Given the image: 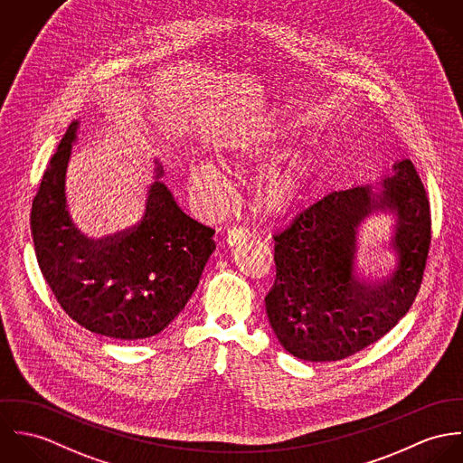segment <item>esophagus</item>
<instances>
[{
  "instance_id": "1",
  "label": "esophagus",
  "mask_w": 463,
  "mask_h": 463,
  "mask_svg": "<svg viewBox=\"0 0 463 463\" xmlns=\"http://www.w3.org/2000/svg\"><path fill=\"white\" fill-rule=\"evenodd\" d=\"M252 240V232L247 227H231L225 234V243L229 247H238V245H245Z\"/></svg>"
}]
</instances>
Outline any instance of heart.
I'll list each match as a JSON object with an SVG mask.
<instances>
[{"label":"heart","mask_w":463,"mask_h":463,"mask_svg":"<svg viewBox=\"0 0 463 463\" xmlns=\"http://www.w3.org/2000/svg\"><path fill=\"white\" fill-rule=\"evenodd\" d=\"M300 131L295 126H266L259 129H241L218 142L216 153L231 163H259L273 159L289 149ZM321 168V155L316 146H304L289 151L284 159L269 168L259 181L256 204L268 216H279L300 204L314 186ZM190 184L206 203L218 199L222 177L209 161L190 166Z\"/></svg>","instance_id":"obj_1"}]
</instances>
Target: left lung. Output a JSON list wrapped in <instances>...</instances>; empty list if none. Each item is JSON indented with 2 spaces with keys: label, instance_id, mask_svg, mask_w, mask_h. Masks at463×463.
Instances as JSON below:
<instances>
[{
  "label": "left lung",
  "instance_id": "obj_1",
  "mask_svg": "<svg viewBox=\"0 0 463 463\" xmlns=\"http://www.w3.org/2000/svg\"><path fill=\"white\" fill-rule=\"evenodd\" d=\"M378 212L395 218L397 264L371 285L356 269L358 232ZM273 240L277 279L264 304L279 343L297 359H346L383 337L413 304L431 241L430 204L411 159H402L376 184L328 194Z\"/></svg>",
  "mask_w": 463,
  "mask_h": 463
}]
</instances>
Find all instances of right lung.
Wrapping results in <instances>:
<instances>
[{
  "instance_id": "right-lung-1",
  "label": "right lung",
  "mask_w": 463,
  "mask_h": 463,
  "mask_svg": "<svg viewBox=\"0 0 463 463\" xmlns=\"http://www.w3.org/2000/svg\"><path fill=\"white\" fill-rule=\"evenodd\" d=\"M78 129L74 120L33 199L32 234L41 271L60 307L83 328L122 341L153 337L197 289L216 249L214 231L177 206L155 161L142 220L104 240L87 238L72 222L65 195Z\"/></svg>"
}]
</instances>
